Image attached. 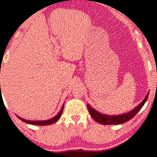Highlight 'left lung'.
Instances as JSON below:
<instances>
[{"instance_id": "left-lung-1", "label": "left lung", "mask_w": 157, "mask_h": 157, "mask_svg": "<svg viewBox=\"0 0 157 157\" xmlns=\"http://www.w3.org/2000/svg\"><path fill=\"white\" fill-rule=\"evenodd\" d=\"M149 92L146 94L145 98L144 100L140 103L137 106H136L131 111L128 112V113H124L121 115H106L103 114V113H100L92 108L89 104H87L88 109H89V113H90L91 116L94 121L98 122V123L101 124L105 125H116L121 124L125 123V122L130 121L131 118H133L139 112V110L142 108L144 104L147 101V98H148Z\"/></svg>"}]
</instances>
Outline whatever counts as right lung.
<instances>
[{
	"label": "right lung",
	"instance_id": "add662e5",
	"mask_svg": "<svg viewBox=\"0 0 157 157\" xmlns=\"http://www.w3.org/2000/svg\"><path fill=\"white\" fill-rule=\"evenodd\" d=\"M63 107H64V104L63 105L61 109H60V111L58 113L57 115H55L53 118H51V119L45 120V121H30V120L24 119V118H21V117L18 116V115H17V117H18L20 120H21L22 121L25 122V123H27V124H33V125H39V126H45V125L52 124L55 123V122H56L59 119L60 117H61V115H62V113H63Z\"/></svg>",
	"mask_w": 157,
	"mask_h": 157
}]
</instances>
